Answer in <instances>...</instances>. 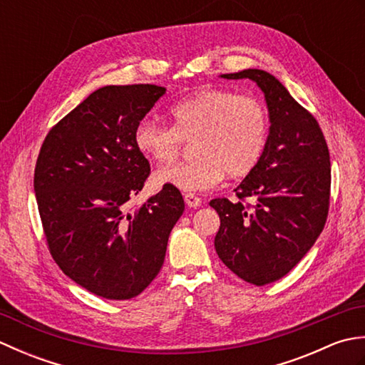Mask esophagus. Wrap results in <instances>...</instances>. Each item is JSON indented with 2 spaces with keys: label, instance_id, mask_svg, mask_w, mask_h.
Instances as JSON below:
<instances>
[{
  "label": "esophagus",
  "instance_id": "34e87169",
  "mask_svg": "<svg viewBox=\"0 0 365 365\" xmlns=\"http://www.w3.org/2000/svg\"><path fill=\"white\" fill-rule=\"evenodd\" d=\"M183 199H185V204H187L188 207L196 208V207L200 205V197H197L196 195H192V192H185Z\"/></svg>",
  "mask_w": 365,
  "mask_h": 365
}]
</instances>
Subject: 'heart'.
I'll use <instances>...</instances> for the list:
<instances>
[{
	"mask_svg": "<svg viewBox=\"0 0 365 365\" xmlns=\"http://www.w3.org/2000/svg\"><path fill=\"white\" fill-rule=\"evenodd\" d=\"M173 127L141 120L135 130V147L144 157L169 165L192 141L195 158L160 169L158 187L202 191L215 187L224 173L242 178L257 168L265 152L269 119L267 108L251 96L226 89H200L170 108Z\"/></svg>",
	"mask_w": 365,
	"mask_h": 365,
	"instance_id": "1",
	"label": "heart"
}]
</instances>
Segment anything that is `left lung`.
<instances>
[{"label":"left lung","instance_id":"obj_1","mask_svg":"<svg viewBox=\"0 0 365 365\" xmlns=\"http://www.w3.org/2000/svg\"><path fill=\"white\" fill-rule=\"evenodd\" d=\"M259 84L269 111L262 160L235 188V202L210 200L221 226L215 250L243 281L265 285L284 277L314 246L329 212L331 161L319 122L268 72L221 75Z\"/></svg>","mask_w":365,"mask_h":365}]
</instances>
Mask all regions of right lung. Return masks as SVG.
I'll use <instances>...</instances> for the list:
<instances>
[{"label":"right lung","instance_id":"obj_1","mask_svg":"<svg viewBox=\"0 0 365 365\" xmlns=\"http://www.w3.org/2000/svg\"><path fill=\"white\" fill-rule=\"evenodd\" d=\"M165 92L100 88L51 127L38 152L34 191L46 246L64 274L100 298L131 299L153 281L185 210L180 191L166 185L130 205L150 175L135 130Z\"/></svg>","mask_w":365,"mask_h":365}]
</instances>
